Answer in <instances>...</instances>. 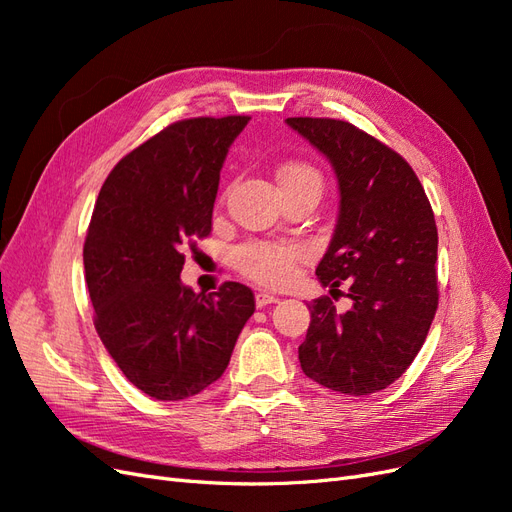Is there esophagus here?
<instances>
[{
  "instance_id": "obj_1",
  "label": "esophagus",
  "mask_w": 512,
  "mask_h": 512,
  "mask_svg": "<svg viewBox=\"0 0 512 512\" xmlns=\"http://www.w3.org/2000/svg\"><path fill=\"white\" fill-rule=\"evenodd\" d=\"M280 299L275 297V294H271V292H258L256 294V307H265V305H271V303H277Z\"/></svg>"
}]
</instances>
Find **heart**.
<instances>
[{"mask_svg": "<svg viewBox=\"0 0 512 512\" xmlns=\"http://www.w3.org/2000/svg\"><path fill=\"white\" fill-rule=\"evenodd\" d=\"M299 183H312L316 188H320V173L316 168L303 162H290L277 170V185H280V188ZM301 258L303 250L297 245L252 241L237 247L235 267L245 277H250V280L262 286L280 288L294 280Z\"/></svg>", "mask_w": 512, "mask_h": 512, "instance_id": "obj_1", "label": "heart"}]
</instances>
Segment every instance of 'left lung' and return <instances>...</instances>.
I'll use <instances>...</instances> for the list:
<instances>
[{"label": "left lung", "instance_id": "obj_1", "mask_svg": "<svg viewBox=\"0 0 512 512\" xmlns=\"http://www.w3.org/2000/svg\"><path fill=\"white\" fill-rule=\"evenodd\" d=\"M288 126L333 166L339 213L322 286L348 280L352 307L329 297L309 303L312 322L299 346L307 378L346 395L393 384L414 361L438 309V228L410 164L348 121L288 117Z\"/></svg>", "mask_w": 512, "mask_h": 512}]
</instances>
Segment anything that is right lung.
<instances>
[{
	"label": "right lung",
	"instance_id": "right-lung-1",
	"mask_svg": "<svg viewBox=\"0 0 512 512\" xmlns=\"http://www.w3.org/2000/svg\"><path fill=\"white\" fill-rule=\"evenodd\" d=\"M247 121L185 119L151 136L111 170L91 215L83 262L96 331L153 399H188L218 380L256 309L243 284L196 294L181 282V250L211 232L220 170Z\"/></svg>",
	"mask_w": 512,
	"mask_h": 512
}]
</instances>
